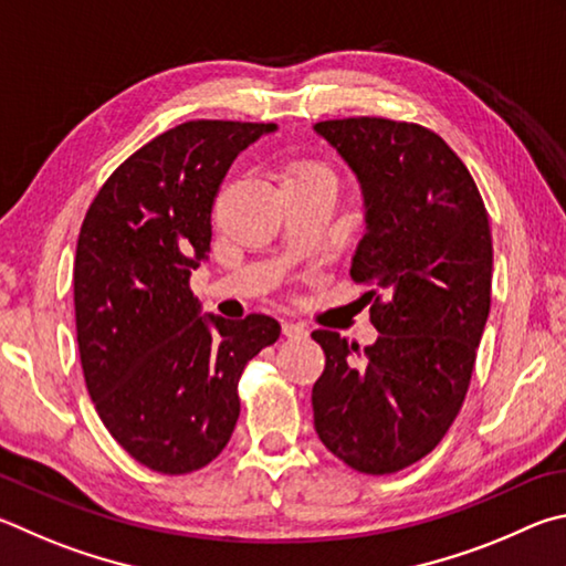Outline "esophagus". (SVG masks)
<instances>
[{
    "label": "esophagus",
    "mask_w": 566,
    "mask_h": 566,
    "mask_svg": "<svg viewBox=\"0 0 566 566\" xmlns=\"http://www.w3.org/2000/svg\"><path fill=\"white\" fill-rule=\"evenodd\" d=\"M283 335H285V338H291V340H298V338H305V335H308V331H305V325H301V323H289V321H285L283 323Z\"/></svg>",
    "instance_id": "1"
}]
</instances>
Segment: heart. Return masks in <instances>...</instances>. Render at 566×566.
<instances>
[{"label":"heart","mask_w":566,"mask_h":566,"mask_svg":"<svg viewBox=\"0 0 566 566\" xmlns=\"http://www.w3.org/2000/svg\"><path fill=\"white\" fill-rule=\"evenodd\" d=\"M298 181H328L333 184V174L328 166L318 161H308V158H295L283 168L281 184H298Z\"/></svg>","instance_id":"heart-1"}]
</instances>
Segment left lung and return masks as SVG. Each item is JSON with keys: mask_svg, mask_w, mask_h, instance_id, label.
<instances>
[{"mask_svg": "<svg viewBox=\"0 0 566 566\" xmlns=\"http://www.w3.org/2000/svg\"><path fill=\"white\" fill-rule=\"evenodd\" d=\"M313 128L360 181L365 235L350 275L375 285L380 333L363 363L358 343L313 333L325 353L315 432L348 468L390 474L438 448L468 395L490 315V218L468 166L430 128L380 116Z\"/></svg>", "mask_w": 566, "mask_h": 566, "instance_id": "obj_1", "label": "left lung"}]
</instances>
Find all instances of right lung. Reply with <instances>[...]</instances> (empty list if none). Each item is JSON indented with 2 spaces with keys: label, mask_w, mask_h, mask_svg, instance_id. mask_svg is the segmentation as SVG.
I'll use <instances>...</instances> for the list:
<instances>
[{
  "label": "right lung",
  "mask_w": 566,
  "mask_h": 566,
  "mask_svg": "<svg viewBox=\"0 0 566 566\" xmlns=\"http://www.w3.org/2000/svg\"><path fill=\"white\" fill-rule=\"evenodd\" d=\"M275 124L186 122L138 148L88 206L74 258L86 390L112 438L161 474L206 468L231 440L248 360L277 321L201 315L188 277L211 251V208L243 148Z\"/></svg>",
  "instance_id": "1"
}]
</instances>
